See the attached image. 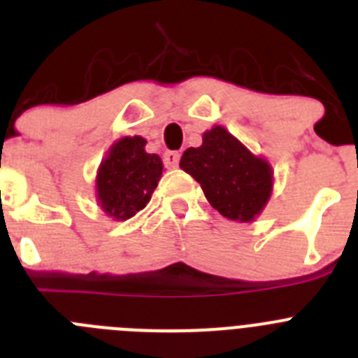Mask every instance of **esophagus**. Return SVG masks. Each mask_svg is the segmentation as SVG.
<instances>
[{"label":"esophagus","instance_id":"1","mask_svg":"<svg viewBox=\"0 0 358 358\" xmlns=\"http://www.w3.org/2000/svg\"><path fill=\"white\" fill-rule=\"evenodd\" d=\"M179 159H181V154L177 150H166L163 156L164 164L169 166V169H177V164H179Z\"/></svg>","mask_w":358,"mask_h":358}]
</instances>
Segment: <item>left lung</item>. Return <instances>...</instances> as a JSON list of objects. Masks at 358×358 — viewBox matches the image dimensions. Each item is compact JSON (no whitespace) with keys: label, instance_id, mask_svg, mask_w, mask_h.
<instances>
[{"label":"left lung","instance_id":"left-lung-1","mask_svg":"<svg viewBox=\"0 0 358 358\" xmlns=\"http://www.w3.org/2000/svg\"><path fill=\"white\" fill-rule=\"evenodd\" d=\"M179 166L201 185L211 206L229 220L252 222L273 195V166L220 125L202 134L201 147L186 148Z\"/></svg>","mask_w":358,"mask_h":358}]
</instances>
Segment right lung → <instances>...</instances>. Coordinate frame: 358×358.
Segmentation results:
<instances>
[{"mask_svg":"<svg viewBox=\"0 0 358 358\" xmlns=\"http://www.w3.org/2000/svg\"><path fill=\"white\" fill-rule=\"evenodd\" d=\"M141 136H125L110 145L96 172V202L113 220L123 222L143 210L161 176L163 161L145 150Z\"/></svg>","mask_w":358,"mask_h":358,"instance_id":"right-lung-1","label":"right lung"}]
</instances>
